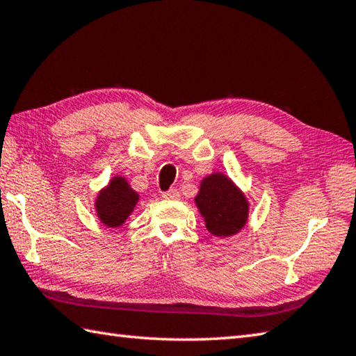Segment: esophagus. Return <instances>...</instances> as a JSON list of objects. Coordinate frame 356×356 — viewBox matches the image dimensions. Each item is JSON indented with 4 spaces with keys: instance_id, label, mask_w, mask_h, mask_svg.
Segmentation results:
<instances>
[{
    "instance_id": "esophagus-1",
    "label": "esophagus",
    "mask_w": 356,
    "mask_h": 356,
    "mask_svg": "<svg viewBox=\"0 0 356 356\" xmlns=\"http://www.w3.org/2000/svg\"><path fill=\"white\" fill-rule=\"evenodd\" d=\"M162 197L166 199V200H177V199L180 197V194H179V191L176 190V188H172V190L163 193Z\"/></svg>"
}]
</instances>
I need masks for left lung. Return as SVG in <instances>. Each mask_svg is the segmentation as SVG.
<instances>
[{"mask_svg":"<svg viewBox=\"0 0 356 356\" xmlns=\"http://www.w3.org/2000/svg\"><path fill=\"white\" fill-rule=\"evenodd\" d=\"M194 202L207 229L216 238H229L247 225L248 199L224 172H213L202 179Z\"/></svg>","mask_w":356,"mask_h":356,"instance_id":"8db88e82","label":"left lung"}]
</instances>
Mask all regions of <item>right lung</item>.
<instances>
[{"label": "right lung", "instance_id": "add662e5", "mask_svg": "<svg viewBox=\"0 0 356 356\" xmlns=\"http://www.w3.org/2000/svg\"><path fill=\"white\" fill-rule=\"evenodd\" d=\"M140 196L132 190L123 176H114L109 184L102 188L95 199L97 218L109 228L122 227L134 211Z\"/></svg>", "mask_w": 356, "mask_h": 356}]
</instances>
